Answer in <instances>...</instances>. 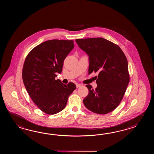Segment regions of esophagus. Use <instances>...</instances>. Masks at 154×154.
I'll use <instances>...</instances> for the list:
<instances>
[{
  "label": "esophagus",
  "mask_w": 154,
  "mask_h": 154,
  "mask_svg": "<svg viewBox=\"0 0 154 154\" xmlns=\"http://www.w3.org/2000/svg\"><path fill=\"white\" fill-rule=\"evenodd\" d=\"M76 88H78L79 87H81V86H82V85H80V84H76Z\"/></svg>",
  "instance_id": "esophagus-1"
}]
</instances>
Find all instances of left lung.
I'll use <instances>...</instances> for the list:
<instances>
[{"instance_id": "8db88e82", "label": "left lung", "mask_w": 154, "mask_h": 154, "mask_svg": "<svg viewBox=\"0 0 154 154\" xmlns=\"http://www.w3.org/2000/svg\"><path fill=\"white\" fill-rule=\"evenodd\" d=\"M79 47L88 56V74L96 76L97 88L86 85L88 94L83 102L90 111L105 115L117 108L129 82L128 61L121 48L103 38L76 39Z\"/></svg>"}]
</instances>
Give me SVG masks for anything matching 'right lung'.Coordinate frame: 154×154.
Segmentation results:
<instances>
[{
    "mask_svg": "<svg viewBox=\"0 0 154 154\" xmlns=\"http://www.w3.org/2000/svg\"><path fill=\"white\" fill-rule=\"evenodd\" d=\"M74 47L72 40L47 41L32 49L25 60L23 80L26 90L35 105L48 115L62 111L76 88L72 82L66 85L55 79Z\"/></svg>",
    "mask_w": 154,
    "mask_h": 154,
    "instance_id": "add662e5",
    "label": "right lung"
}]
</instances>
